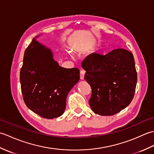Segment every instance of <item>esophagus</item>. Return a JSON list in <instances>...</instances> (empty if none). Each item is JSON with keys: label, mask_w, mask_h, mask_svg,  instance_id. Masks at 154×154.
<instances>
[{"label": "esophagus", "mask_w": 154, "mask_h": 154, "mask_svg": "<svg viewBox=\"0 0 154 154\" xmlns=\"http://www.w3.org/2000/svg\"><path fill=\"white\" fill-rule=\"evenodd\" d=\"M84 77H85V71L81 70L80 71V79L81 80H83L84 79Z\"/></svg>", "instance_id": "obj_1"}]
</instances>
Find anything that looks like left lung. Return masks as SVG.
Returning <instances> with one entry per match:
<instances>
[{"label":"left lung","instance_id":"1","mask_svg":"<svg viewBox=\"0 0 154 154\" xmlns=\"http://www.w3.org/2000/svg\"><path fill=\"white\" fill-rule=\"evenodd\" d=\"M85 79L92 94L89 105L102 116L114 115L129 105L137 83L135 61L131 52L115 49L105 55L91 54L82 62Z\"/></svg>","mask_w":154,"mask_h":154}]
</instances>
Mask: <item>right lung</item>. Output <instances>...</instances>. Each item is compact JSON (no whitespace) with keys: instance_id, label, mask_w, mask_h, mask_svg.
I'll return each mask as SVG.
<instances>
[{"instance_id":"add662e5","label":"right lung","mask_w":154,"mask_h":154,"mask_svg":"<svg viewBox=\"0 0 154 154\" xmlns=\"http://www.w3.org/2000/svg\"><path fill=\"white\" fill-rule=\"evenodd\" d=\"M32 40L24 52L20 73L21 90L29 109L53 119L63 114L68 93L79 81L77 68L61 67L50 48Z\"/></svg>"}]
</instances>
